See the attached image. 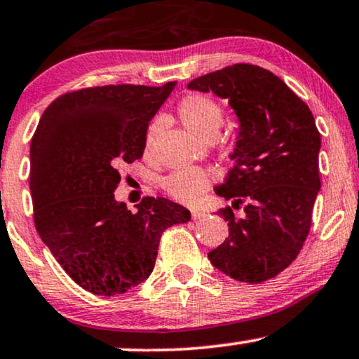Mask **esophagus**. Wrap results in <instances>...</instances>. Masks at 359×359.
Returning a JSON list of instances; mask_svg holds the SVG:
<instances>
[{"mask_svg": "<svg viewBox=\"0 0 359 359\" xmlns=\"http://www.w3.org/2000/svg\"><path fill=\"white\" fill-rule=\"evenodd\" d=\"M203 217H205V213H203V212L192 210V219H194V220H201V219H203Z\"/></svg>", "mask_w": 359, "mask_h": 359, "instance_id": "1", "label": "esophagus"}]
</instances>
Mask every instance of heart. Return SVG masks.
Wrapping results in <instances>:
<instances>
[{
	"instance_id": "b5f03b06",
	"label": "heart",
	"mask_w": 359,
	"mask_h": 359,
	"mask_svg": "<svg viewBox=\"0 0 359 359\" xmlns=\"http://www.w3.org/2000/svg\"><path fill=\"white\" fill-rule=\"evenodd\" d=\"M180 121L190 133L202 139H213L219 133L224 112L222 107L210 97L203 94H189L177 106ZM157 135V124L149 126L146 133V152L152 149L154 139ZM208 177L201 170L185 169L177 170L164 180V187L175 201L184 203H195L202 198L208 189Z\"/></svg>"
}]
</instances>
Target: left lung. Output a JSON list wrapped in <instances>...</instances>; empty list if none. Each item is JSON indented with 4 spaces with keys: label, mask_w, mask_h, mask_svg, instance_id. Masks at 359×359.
<instances>
[{
    "label": "left lung",
    "mask_w": 359,
    "mask_h": 359,
    "mask_svg": "<svg viewBox=\"0 0 359 359\" xmlns=\"http://www.w3.org/2000/svg\"><path fill=\"white\" fill-rule=\"evenodd\" d=\"M189 89L226 99L238 119L230 158L235 165L215 194L232 208L219 215L229 237L208 260L230 278L262 283L283 271L300 253L321 187V137L310 107L273 72L233 65L190 81ZM248 202L242 219L233 208Z\"/></svg>",
    "instance_id": "8db88e82"
}]
</instances>
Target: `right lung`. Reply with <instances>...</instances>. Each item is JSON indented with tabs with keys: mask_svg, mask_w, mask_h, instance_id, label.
<instances>
[{
	"mask_svg": "<svg viewBox=\"0 0 359 359\" xmlns=\"http://www.w3.org/2000/svg\"><path fill=\"white\" fill-rule=\"evenodd\" d=\"M174 86L74 90L49 104L36 127V230L66 273L94 294L114 297L146 281L164 230L190 220L169 198L144 197L133 213L114 197L119 169L142 157L149 122Z\"/></svg>",
	"mask_w": 359,
	"mask_h": 359,
	"instance_id": "1",
	"label": "right lung"
}]
</instances>
